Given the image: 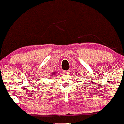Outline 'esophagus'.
<instances>
[{
  "instance_id": "obj_1",
  "label": "esophagus",
  "mask_w": 124,
  "mask_h": 124,
  "mask_svg": "<svg viewBox=\"0 0 124 124\" xmlns=\"http://www.w3.org/2000/svg\"><path fill=\"white\" fill-rule=\"evenodd\" d=\"M69 73V70H64V73L65 74H68Z\"/></svg>"
}]
</instances>
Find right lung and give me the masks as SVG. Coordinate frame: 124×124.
Wrapping results in <instances>:
<instances>
[{
  "label": "right lung",
  "mask_w": 124,
  "mask_h": 124,
  "mask_svg": "<svg viewBox=\"0 0 124 124\" xmlns=\"http://www.w3.org/2000/svg\"><path fill=\"white\" fill-rule=\"evenodd\" d=\"M55 74H56V72H54V73H53V74H51V75H52V76H54V75H55Z\"/></svg>",
  "instance_id": "right-lung-1"
}]
</instances>
